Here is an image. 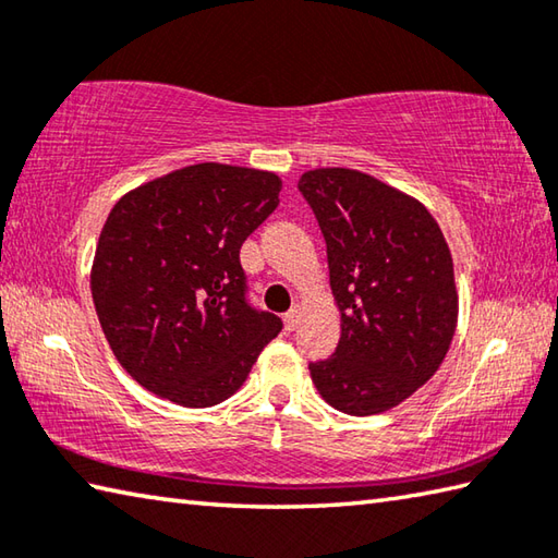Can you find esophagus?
Returning <instances> with one entry per match:
<instances>
[{
    "mask_svg": "<svg viewBox=\"0 0 558 558\" xmlns=\"http://www.w3.org/2000/svg\"><path fill=\"white\" fill-rule=\"evenodd\" d=\"M300 319H302V305H295V307H292V310L286 314V317H282V322H286V329H288V331L298 329Z\"/></svg>",
    "mask_w": 558,
    "mask_h": 558,
    "instance_id": "34e87169",
    "label": "esophagus"
}]
</instances>
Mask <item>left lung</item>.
Here are the masks:
<instances>
[{
	"mask_svg": "<svg viewBox=\"0 0 558 558\" xmlns=\"http://www.w3.org/2000/svg\"><path fill=\"white\" fill-rule=\"evenodd\" d=\"M327 241L329 286L341 314L333 356L310 363L333 410L368 417L417 392L451 347L459 322L453 260L420 199L351 168L300 178Z\"/></svg>",
	"mask_w": 558,
	"mask_h": 558,
	"instance_id": "8db88e82",
	"label": "left lung"
}]
</instances>
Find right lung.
<instances>
[{
  "label": "right lung",
  "instance_id": "add662e5",
  "mask_svg": "<svg viewBox=\"0 0 558 558\" xmlns=\"http://www.w3.org/2000/svg\"><path fill=\"white\" fill-rule=\"evenodd\" d=\"M270 170L197 163L129 190L97 241L89 288L131 378L182 408L231 398L282 322L246 305L241 244L278 207Z\"/></svg>",
  "mask_w": 558,
  "mask_h": 558
}]
</instances>
